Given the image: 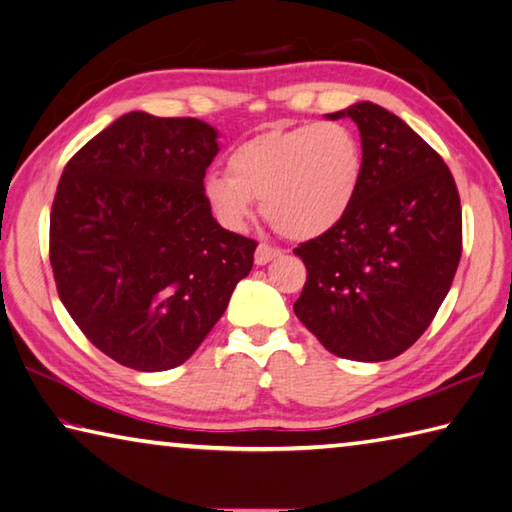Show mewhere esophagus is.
<instances>
[{
	"label": "esophagus",
	"mask_w": 512,
	"mask_h": 512,
	"mask_svg": "<svg viewBox=\"0 0 512 512\" xmlns=\"http://www.w3.org/2000/svg\"><path fill=\"white\" fill-rule=\"evenodd\" d=\"M279 255H282V250H279V248L268 246V244H259L257 250H255V264L264 266V264L270 262V259H275Z\"/></svg>",
	"instance_id": "34e87169"
}]
</instances>
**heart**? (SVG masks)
<instances>
[{"label": "heart", "instance_id": "1", "mask_svg": "<svg viewBox=\"0 0 512 512\" xmlns=\"http://www.w3.org/2000/svg\"><path fill=\"white\" fill-rule=\"evenodd\" d=\"M364 146L342 122L268 130L239 144L228 173L210 170L204 195L219 222L239 228L262 199L277 233L310 239L337 226L355 204L364 179Z\"/></svg>", "mask_w": 512, "mask_h": 512}]
</instances>
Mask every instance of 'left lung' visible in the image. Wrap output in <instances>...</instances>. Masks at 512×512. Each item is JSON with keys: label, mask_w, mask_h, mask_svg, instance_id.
<instances>
[{"label": "left lung", "mask_w": 512, "mask_h": 512, "mask_svg": "<svg viewBox=\"0 0 512 512\" xmlns=\"http://www.w3.org/2000/svg\"><path fill=\"white\" fill-rule=\"evenodd\" d=\"M350 117L364 146V179L346 217L293 253L306 284L293 304L330 353L386 362L433 322L462 257V204L444 159L386 108L359 102Z\"/></svg>", "instance_id": "8db88e82"}]
</instances>
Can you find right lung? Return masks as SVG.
I'll list each match as a JSON object with an SVG mask.
<instances>
[{"label": "right lung", "mask_w": 512, "mask_h": 512, "mask_svg": "<svg viewBox=\"0 0 512 512\" xmlns=\"http://www.w3.org/2000/svg\"><path fill=\"white\" fill-rule=\"evenodd\" d=\"M217 130L128 113L70 157L50 210L57 293L88 342L157 373L195 353L257 242L219 226L204 195Z\"/></svg>", "instance_id": "add662e5"}]
</instances>
